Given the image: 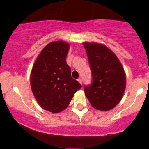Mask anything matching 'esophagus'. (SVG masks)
I'll use <instances>...</instances> for the list:
<instances>
[{"mask_svg": "<svg viewBox=\"0 0 149 149\" xmlns=\"http://www.w3.org/2000/svg\"><path fill=\"white\" fill-rule=\"evenodd\" d=\"M78 81H79V83H80L81 84H82V80H81V79H78Z\"/></svg>", "mask_w": 149, "mask_h": 149, "instance_id": "34e87169", "label": "esophagus"}]
</instances>
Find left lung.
<instances>
[{
  "label": "left lung",
  "mask_w": 149,
  "mask_h": 149,
  "mask_svg": "<svg viewBox=\"0 0 149 149\" xmlns=\"http://www.w3.org/2000/svg\"><path fill=\"white\" fill-rule=\"evenodd\" d=\"M92 76L84 92L96 109L108 111L120 102L125 88L126 79L123 65L107 47L98 43L84 42Z\"/></svg>",
  "instance_id": "1"
}]
</instances>
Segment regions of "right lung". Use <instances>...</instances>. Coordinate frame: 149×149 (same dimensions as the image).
I'll use <instances>...</instances> for the list:
<instances>
[{"label": "right lung", "instance_id": "1", "mask_svg": "<svg viewBox=\"0 0 149 149\" xmlns=\"http://www.w3.org/2000/svg\"><path fill=\"white\" fill-rule=\"evenodd\" d=\"M69 44L63 41L48 44L38 55L30 76L33 94L45 110L58 113L70 104L81 85L71 77L66 63Z\"/></svg>", "mask_w": 149, "mask_h": 149}]
</instances>
